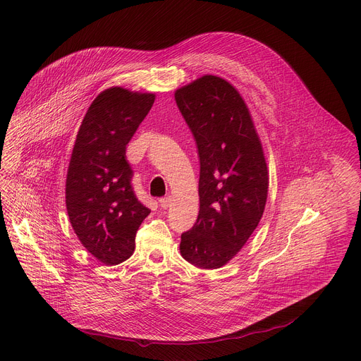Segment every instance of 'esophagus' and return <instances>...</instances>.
Returning <instances> with one entry per match:
<instances>
[{"mask_svg": "<svg viewBox=\"0 0 361 361\" xmlns=\"http://www.w3.org/2000/svg\"><path fill=\"white\" fill-rule=\"evenodd\" d=\"M159 202L161 205V209H169L171 205V198L170 197H163V198L159 200Z\"/></svg>", "mask_w": 361, "mask_h": 361, "instance_id": "1", "label": "esophagus"}]
</instances>
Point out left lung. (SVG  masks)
Returning a JSON list of instances; mask_svg holds the SVG:
<instances>
[{
    "label": "left lung",
    "mask_w": 361,
    "mask_h": 361,
    "mask_svg": "<svg viewBox=\"0 0 361 361\" xmlns=\"http://www.w3.org/2000/svg\"><path fill=\"white\" fill-rule=\"evenodd\" d=\"M174 97L200 157V212L181 234L180 252L195 267L220 269L263 217L269 194L263 145L243 97L224 78L202 75Z\"/></svg>",
    "instance_id": "obj_1"
}]
</instances>
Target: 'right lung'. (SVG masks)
Listing matches in <instances>:
<instances>
[{
	"instance_id": "add662e5",
	"label": "right lung",
	"mask_w": 361,
	"mask_h": 361,
	"mask_svg": "<svg viewBox=\"0 0 361 361\" xmlns=\"http://www.w3.org/2000/svg\"><path fill=\"white\" fill-rule=\"evenodd\" d=\"M156 94L111 87L88 107L77 133L66 181L70 223L81 244L107 266L126 262L149 210L135 197L126 145Z\"/></svg>"
}]
</instances>
